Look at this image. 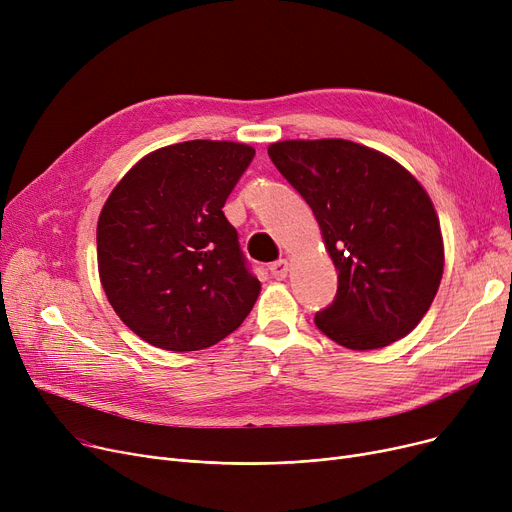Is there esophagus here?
Listing matches in <instances>:
<instances>
[{
    "mask_svg": "<svg viewBox=\"0 0 512 512\" xmlns=\"http://www.w3.org/2000/svg\"><path fill=\"white\" fill-rule=\"evenodd\" d=\"M288 267H290V263L286 259H278L270 265V272L276 280H284L288 276Z\"/></svg>",
    "mask_w": 512,
    "mask_h": 512,
    "instance_id": "obj_1",
    "label": "esophagus"
}]
</instances>
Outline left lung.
<instances>
[{
    "label": "left lung",
    "instance_id": "obj_1",
    "mask_svg": "<svg viewBox=\"0 0 512 512\" xmlns=\"http://www.w3.org/2000/svg\"><path fill=\"white\" fill-rule=\"evenodd\" d=\"M267 153L313 209L338 270L336 299L315 315L317 328L351 351L411 334L444 272L440 220L419 180L344 139L280 141Z\"/></svg>",
    "mask_w": 512,
    "mask_h": 512
}]
</instances>
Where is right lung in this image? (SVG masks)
<instances>
[{
  "instance_id": "1",
  "label": "right lung",
  "mask_w": 512,
  "mask_h": 512,
  "mask_svg": "<svg viewBox=\"0 0 512 512\" xmlns=\"http://www.w3.org/2000/svg\"><path fill=\"white\" fill-rule=\"evenodd\" d=\"M255 149L186 141L151 151L107 197L97 222L105 297L164 351H201L251 313L261 284L222 211Z\"/></svg>"
}]
</instances>
